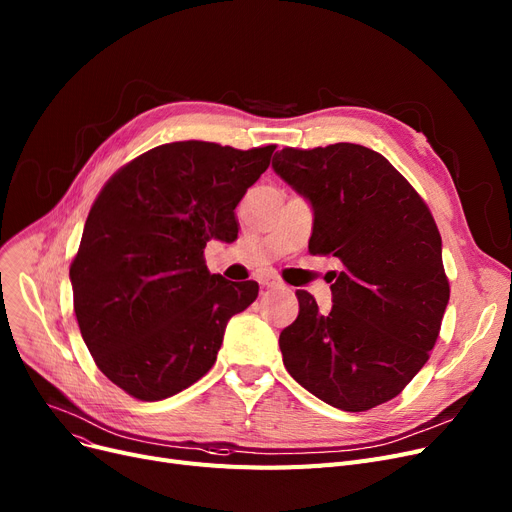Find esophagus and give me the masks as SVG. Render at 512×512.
<instances>
[{
	"mask_svg": "<svg viewBox=\"0 0 512 512\" xmlns=\"http://www.w3.org/2000/svg\"><path fill=\"white\" fill-rule=\"evenodd\" d=\"M259 284L263 288H284V282L280 278H276L274 274H261L259 276Z\"/></svg>",
	"mask_w": 512,
	"mask_h": 512,
	"instance_id": "34e87169",
	"label": "esophagus"
}]
</instances>
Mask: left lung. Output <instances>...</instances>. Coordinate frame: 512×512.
I'll return each instance as SVG.
<instances>
[{
	"label": "left lung",
	"instance_id": "obj_1",
	"mask_svg": "<svg viewBox=\"0 0 512 512\" xmlns=\"http://www.w3.org/2000/svg\"><path fill=\"white\" fill-rule=\"evenodd\" d=\"M272 168L311 205L309 251L342 263L330 313L297 290L299 317L280 334L284 367L336 409L378 407L415 378L440 334L450 288L438 226L415 188L363 145L286 147Z\"/></svg>",
	"mask_w": 512,
	"mask_h": 512
}]
</instances>
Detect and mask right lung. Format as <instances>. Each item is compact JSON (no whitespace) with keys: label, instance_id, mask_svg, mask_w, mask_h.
Wrapping results in <instances>:
<instances>
[{"label":"right lung","instance_id":"add662e5","mask_svg":"<svg viewBox=\"0 0 512 512\" xmlns=\"http://www.w3.org/2000/svg\"><path fill=\"white\" fill-rule=\"evenodd\" d=\"M274 149L161 145L93 203L70 265L74 313L101 373L130 396L164 400L201 380L230 317L257 299V282L209 274L203 251L236 240L234 209Z\"/></svg>","mask_w":512,"mask_h":512}]
</instances>
